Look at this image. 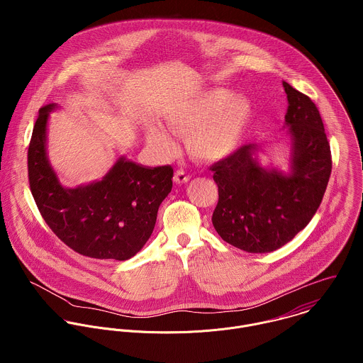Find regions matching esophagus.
<instances>
[{
  "label": "esophagus",
  "instance_id": "obj_1",
  "mask_svg": "<svg viewBox=\"0 0 363 363\" xmlns=\"http://www.w3.org/2000/svg\"><path fill=\"white\" fill-rule=\"evenodd\" d=\"M189 180H190V174H189L186 170H183V169H177V170L174 172V177H173V182H174L176 184L187 183Z\"/></svg>",
  "mask_w": 363,
  "mask_h": 363
}]
</instances>
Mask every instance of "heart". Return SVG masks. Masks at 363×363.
<instances>
[{
	"label": "heart",
	"mask_w": 363,
	"mask_h": 363,
	"mask_svg": "<svg viewBox=\"0 0 363 363\" xmlns=\"http://www.w3.org/2000/svg\"><path fill=\"white\" fill-rule=\"evenodd\" d=\"M250 104L219 89L179 104L167 116L173 133L187 135L189 151L197 157L215 159L229 154L239 144L250 118ZM148 144L159 155H170L174 141L160 125L148 130Z\"/></svg>",
	"instance_id": "heart-1"
}]
</instances>
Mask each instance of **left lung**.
Returning <instances> with one entry per match:
<instances>
[{
	"mask_svg": "<svg viewBox=\"0 0 363 363\" xmlns=\"http://www.w3.org/2000/svg\"><path fill=\"white\" fill-rule=\"evenodd\" d=\"M285 121L294 140L291 173L265 170L245 145L213 163L218 186L212 223L229 245L247 253L274 252L291 242L313 218L325 193L333 160L324 124L309 96L284 82Z\"/></svg>",
	"mask_w": 363,
	"mask_h": 363,
	"instance_id": "8db88e82",
	"label": "left lung"
}]
</instances>
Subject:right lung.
Returning a JSON list of instances; mask_svg holds the SVG:
<instances>
[{
  "label": "right lung",
  "instance_id": "obj_1",
  "mask_svg": "<svg viewBox=\"0 0 363 363\" xmlns=\"http://www.w3.org/2000/svg\"><path fill=\"white\" fill-rule=\"evenodd\" d=\"M54 107L39 110L28 150L29 186L40 215L78 255L118 261L135 256L151 238L157 208L172 190L173 167L150 169L121 157L101 182L61 187L46 156V124Z\"/></svg>",
  "mask_w": 363,
  "mask_h": 363
}]
</instances>
